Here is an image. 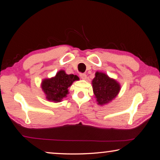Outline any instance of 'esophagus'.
Here are the masks:
<instances>
[{
	"instance_id": "esophagus-1",
	"label": "esophagus",
	"mask_w": 160,
	"mask_h": 160,
	"mask_svg": "<svg viewBox=\"0 0 160 160\" xmlns=\"http://www.w3.org/2000/svg\"><path fill=\"white\" fill-rule=\"evenodd\" d=\"M80 77L81 79L85 80L87 78V75L85 73H80Z\"/></svg>"
}]
</instances>
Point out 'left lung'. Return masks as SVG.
Masks as SVG:
<instances>
[{"mask_svg": "<svg viewBox=\"0 0 160 160\" xmlns=\"http://www.w3.org/2000/svg\"><path fill=\"white\" fill-rule=\"evenodd\" d=\"M92 87L96 101L100 105L109 103L119 93L121 87L117 80L102 72L97 71L92 80Z\"/></svg>", "mask_w": 160, "mask_h": 160, "instance_id": "1", "label": "left lung"}]
</instances>
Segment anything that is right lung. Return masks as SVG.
<instances>
[{"mask_svg":"<svg viewBox=\"0 0 160 160\" xmlns=\"http://www.w3.org/2000/svg\"><path fill=\"white\" fill-rule=\"evenodd\" d=\"M79 80L76 75H68L63 70L58 72L55 77L44 79L42 82V88L49 101L60 102L68 93V88L74 81Z\"/></svg>","mask_w":160,"mask_h":160,"instance_id":"obj_1","label":"right lung"}]
</instances>
